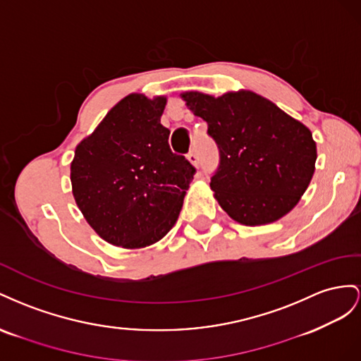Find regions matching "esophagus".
I'll return each mask as SVG.
<instances>
[{"mask_svg": "<svg viewBox=\"0 0 361 361\" xmlns=\"http://www.w3.org/2000/svg\"><path fill=\"white\" fill-rule=\"evenodd\" d=\"M188 159H189V161L193 164V166H200V157H198V154H197V151H190L189 154H188Z\"/></svg>", "mask_w": 361, "mask_h": 361, "instance_id": "esophagus-1", "label": "esophagus"}]
</instances>
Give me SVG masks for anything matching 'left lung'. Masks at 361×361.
<instances>
[{
	"instance_id": "left-lung-1",
	"label": "left lung",
	"mask_w": 361,
	"mask_h": 361,
	"mask_svg": "<svg viewBox=\"0 0 361 361\" xmlns=\"http://www.w3.org/2000/svg\"><path fill=\"white\" fill-rule=\"evenodd\" d=\"M181 98L207 122L218 145L219 166L210 188L230 218L254 226L289 213L314 173L312 131L250 90L218 98L184 92Z\"/></svg>"
}]
</instances>
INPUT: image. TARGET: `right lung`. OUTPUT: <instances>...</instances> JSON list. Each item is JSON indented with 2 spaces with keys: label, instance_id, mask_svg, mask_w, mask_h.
I'll return each instance as SVG.
<instances>
[{
  "label": "right lung",
  "instance_id": "1",
  "mask_svg": "<svg viewBox=\"0 0 361 361\" xmlns=\"http://www.w3.org/2000/svg\"><path fill=\"white\" fill-rule=\"evenodd\" d=\"M164 106V97L131 94L75 148L72 193L89 225L111 245L135 250L164 238L197 172L171 151V131L160 123Z\"/></svg>",
  "mask_w": 361,
  "mask_h": 361
}]
</instances>
